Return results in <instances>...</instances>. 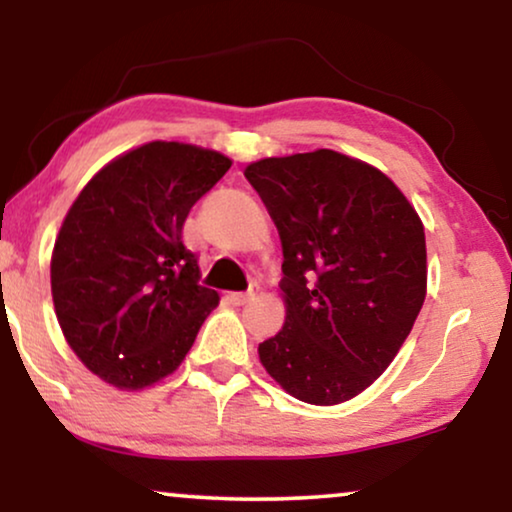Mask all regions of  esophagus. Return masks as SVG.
<instances>
[{
	"label": "esophagus",
	"instance_id": "obj_1",
	"mask_svg": "<svg viewBox=\"0 0 512 512\" xmlns=\"http://www.w3.org/2000/svg\"><path fill=\"white\" fill-rule=\"evenodd\" d=\"M254 293H256V286H251L249 291H233V293H230V300H233L235 305H244V303H249L251 298H254Z\"/></svg>",
	"mask_w": 512,
	"mask_h": 512
}]
</instances>
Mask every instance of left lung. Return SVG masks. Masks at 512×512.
Masks as SVG:
<instances>
[{
	"label": "left lung",
	"instance_id": "1",
	"mask_svg": "<svg viewBox=\"0 0 512 512\" xmlns=\"http://www.w3.org/2000/svg\"><path fill=\"white\" fill-rule=\"evenodd\" d=\"M282 240L286 321L258 356L298 401H349L380 377L426 296L415 207L377 167L319 149L244 170Z\"/></svg>",
	"mask_w": 512,
	"mask_h": 512
}]
</instances>
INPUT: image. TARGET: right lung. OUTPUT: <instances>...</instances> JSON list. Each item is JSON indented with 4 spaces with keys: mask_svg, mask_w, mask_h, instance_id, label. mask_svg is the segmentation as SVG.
I'll return each mask as SVG.
<instances>
[{
    "mask_svg": "<svg viewBox=\"0 0 512 512\" xmlns=\"http://www.w3.org/2000/svg\"><path fill=\"white\" fill-rule=\"evenodd\" d=\"M230 165L193 144L149 142L104 165L69 207L53 305L69 347L107 384L135 391L174 373L219 305L181 230Z\"/></svg>",
    "mask_w": 512,
    "mask_h": 512,
    "instance_id": "obj_1",
    "label": "right lung"
}]
</instances>
